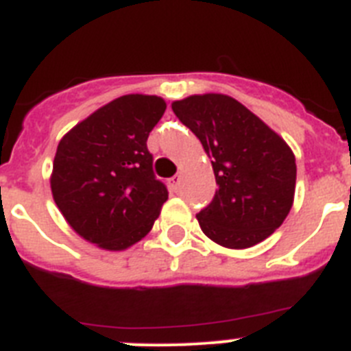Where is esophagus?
<instances>
[{"label":"esophagus","instance_id":"34e87169","mask_svg":"<svg viewBox=\"0 0 351 351\" xmlns=\"http://www.w3.org/2000/svg\"><path fill=\"white\" fill-rule=\"evenodd\" d=\"M179 181H181V178H179V176H173V178L169 181L170 190H172V191H178V190H179Z\"/></svg>","mask_w":351,"mask_h":351}]
</instances>
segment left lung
<instances>
[{"label":"left lung","instance_id":"1","mask_svg":"<svg viewBox=\"0 0 351 351\" xmlns=\"http://www.w3.org/2000/svg\"><path fill=\"white\" fill-rule=\"evenodd\" d=\"M173 114L202 142L218 190L197 214L204 234L230 250L267 239L288 216L295 193V156L260 117L226 95L173 101Z\"/></svg>","mask_w":351,"mask_h":351}]
</instances>
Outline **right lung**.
Wrapping results in <instances>:
<instances>
[{
    "label": "right lung",
    "instance_id": "obj_1",
    "mask_svg": "<svg viewBox=\"0 0 351 351\" xmlns=\"http://www.w3.org/2000/svg\"><path fill=\"white\" fill-rule=\"evenodd\" d=\"M165 108L160 96H121L61 138L52 197L68 225L89 243L121 251L153 228L169 191L153 172L147 137Z\"/></svg>",
    "mask_w": 351,
    "mask_h": 351
}]
</instances>
